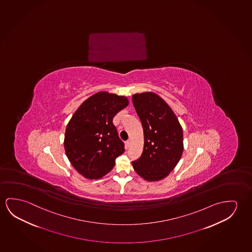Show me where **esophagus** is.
I'll list each match as a JSON object with an SVG mask.
<instances>
[{
  "label": "esophagus",
  "instance_id": "1",
  "mask_svg": "<svg viewBox=\"0 0 252 252\" xmlns=\"http://www.w3.org/2000/svg\"><path fill=\"white\" fill-rule=\"evenodd\" d=\"M126 145L128 147H130V145H131V140H128L126 142Z\"/></svg>",
  "mask_w": 252,
  "mask_h": 252
}]
</instances>
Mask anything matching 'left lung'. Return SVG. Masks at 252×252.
Masks as SVG:
<instances>
[{
    "label": "left lung",
    "mask_w": 252,
    "mask_h": 252,
    "mask_svg": "<svg viewBox=\"0 0 252 252\" xmlns=\"http://www.w3.org/2000/svg\"><path fill=\"white\" fill-rule=\"evenodd\" d=\"M132 103L144 132L140 159L132 161L136 173L147 182L166 178L183 152V132L170 106L156 93H136Z\"/></svg>",
    "instance_id": "8db88e82"
}]
</instances>
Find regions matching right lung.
I'll list each match as a JSON object with an SVG mask.
<instances>
[{"label":"right lung","instance_id":"add662e5","mask_svg":"<svg viewBox=\"0 0 252 252\" xmlns=\"http://www.w3.org/2000/svg\"><path fill=\"white\" fill-rule=\"evenodd\" d=\"M128 104L125 96L99 92L74 112L66 126L63 145L70 164L85 178H102L124 153V143L112 120Z\"/></svg>","mask_w":252,"mask_h":252}]
</instances>
